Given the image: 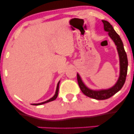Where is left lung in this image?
Segmentation results:
<instances>
[{
    "label": "left lung",
    "instance_id": "left-lung-1",
    "mask_svg": "<svg viewBox=\"0 0 134 134\" xmlns=\"http://www.w3.org/2000/svg\"><path fill=\"white\" fill-rule=\"evenodd\" d=\"M104 25V30L108 33V35L116 47L120 60V75L119 77L113 86L106 90H93L86 86L81 79L79 74H77V82L79 84L81 91L86 96L98 99V100H103L110 98V97L116 94L121 90L125 82L126 76L127 74L128 69V60H127V53L125 51L122 41H121L119 35L116 33L114 29L110 23L107 21L102 20Z\"/></svg>",
    "mask_w": 134,
    "mask_h": 134
}]
</instances>
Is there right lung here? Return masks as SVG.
I'll use <instances>...</instances> for the list:
<instances>
[{
    "instance_id": "add662e5",
    "label": "right lung",
    "mask_w": 134,
    "mask_h": 134,
    "mask_svg": "<svg viewBox=\"0 0 134 134\" xmlns=\"http://www.w3.org/2000/svg\"><path fill=\"white\" fill-rule=\"evenodd\" d=\"M60 81H59V82H58L57 84V89H56V91H55V93L54 94V96H53L52 98H50V99H48V100L44 101V102H42V103H35V104H32L33 105H41V104H44V103H48V102H50V101H52L53 100H55V99H56V98H57L58 96V89H59V84H60Z\"/></svg>"
}]
</instances>
